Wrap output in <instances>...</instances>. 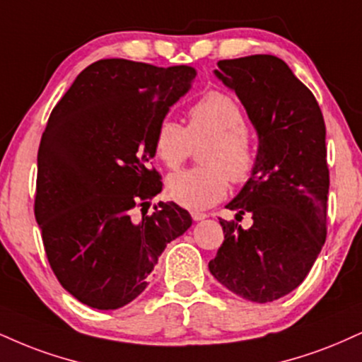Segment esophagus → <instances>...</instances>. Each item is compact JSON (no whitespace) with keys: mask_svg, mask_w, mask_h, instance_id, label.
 <instances>
[{"mask_svg":"<svg viewBox=\"0 0 362 362\" xmlns=\"http://www.w3.org/2000/svg\"><path fill=\"white\" fill-rule=\"evenodd\" d=\"M190 216H192L194 221H202V219H206V217H207L206 212H200V211H192V212H190Z\"/></svg>","mask_w":362,"mask_h":362,"instance_id":"34e87169","label":"esophagus"}]
</instances>
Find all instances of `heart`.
<instances>
[{
  "mask_svg": "<svg viewBox=\"0 0 362 362\" xmlns=\"http://www.w3.org/2000/svg\"><path fill=\"white\" fill-rule=\"evenodd\" d=\"M204 167L172 173L165 194L189 209H206L226 197L229 178L245 184L256 167V146L247 133L246 116L229 94L211 90L189 110L187 126L163 117L155 128L153 150L167 168H178L200 146Z\"/></svg>",
  "mask_w": 362,
  "mask_h": 362,
  "instance_id": "obj_1",
  "label": "heart"
}]
</instances>
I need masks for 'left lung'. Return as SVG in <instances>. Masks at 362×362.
Listing matches in <instances>:
<instances>
[{"instance_id": "left-lung-1", "label": "left lung", "mask_w": 362, "mask_h": 362, "mask_svg": "<svg viewBox=\"0 0 362 362\" xmlns=\"http://www.w3.org/2000/svg\"><path fill=\"white\" fill-rule=\"evenodd\" d=\"M216 76L233 89L258 132L250 180L219 219L224 243L209 269L226 288L267 303L305 280L327 236L329 167L324 116L312 90L275 55L219 60Z\"/></svg>"}]
</instances>
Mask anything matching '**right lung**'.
I'll list each match as a JSON object with an SVG mask.
<instances>
[{"mask_svg":"<svg viewBox=\"0 0 362 362\" xmlns=\"http://www.w3.org/2000/svg\"><path fill=\"white\" fill-rule=\"evenodd\" d=\"M195 71L124 59L86 67L50 112L38 148L35 217L52 272L72 297L98 310L133 302L158 256L192 226L162 192L153 134Z\"/></svg>","mask_w":362,"mask_h":362,"instance_id":"obj_1","label":"right lung"}]
</instances>
